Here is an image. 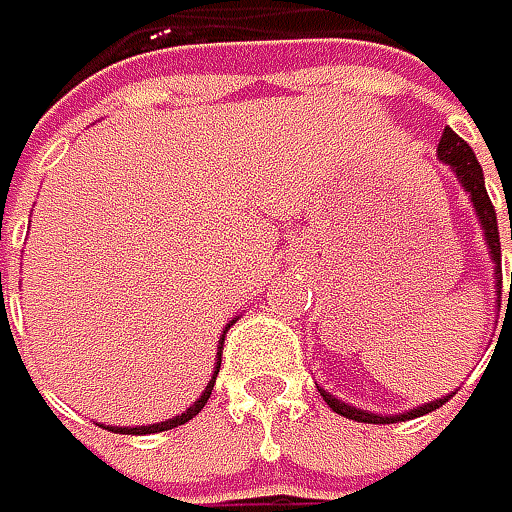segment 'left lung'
<instances>
[{
	"instance_id": "1",
	"label": "left lung",
	"mask_w": 512,
	"mask_h": 512,
	"mask_svg": "<svg viewBox=\"0 0 512 512\" xmlns=\"http://www.w3.org/2000/svg\"><path fill=\"white\" fill-rule=\"evenodd\" d=\"M437 159L443 162V165L449 167L452 173H455V179L461 182V188L469 196V202H472V208H475V217H478V223H481V231H484V243H487V255L490 260L496 263V269H493V275H496V304L501 307V243H498V220H496V208H493V202H490V194H487V188H484V170L478 165V159H475V153H472V147L466 144L464 138L458 136L455 130H443V138H440V144H437ZM510 237H512V217H510ZM512 301V278H510V298ZM504 330V327H501ZM318 394L324 397V403L333 408L336 414H342L347 420H356V423H400V420H411V417H420V414H429V411H435L440 408L452 394H446V397H437L432 403H423V406H414L403 411V414H374V411H365V408H356L345 403V400H339L336 394H330V391H324V388H318Z\"/></svg>"
}]
</instances>
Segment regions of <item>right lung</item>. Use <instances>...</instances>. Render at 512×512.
<instances>
[{"mask_svg": "<svg viewBox=\"0 0 512 512\" xmlns=\"http://www.w3.org/2000/svg\"><path fill=\"white\" fill-rule=\"evenodd\" d=\"M237 318H231L226 324V330L234 324ZM226 330H223V336H220V347H217V362H214V374H211V382L205 385V391L199 394V400H194L191 406L185 408L182 414H176V417H170V420H162V423H150V426H104L109 432H121V435H153V432H167V429H176V426H182V423H188L191 417H196L205 403H208V397H211V391H214V382H217V374H220V356H223V339H226Z\"/></svg>", "mask_w": 512, "mask_h": 512, "instance_id": "right-lung-1", "label": "right lung"}]
</instances>
